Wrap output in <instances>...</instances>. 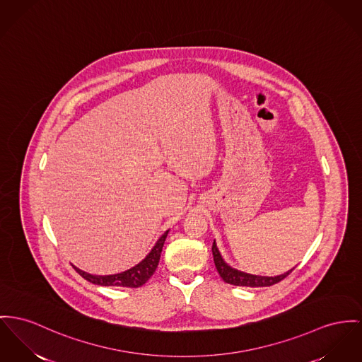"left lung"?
I'll list each match as a JSON object with an SVG mask.
<instances>
[{
    "label": "left lung",
    "mask_w": 362,
    "mask_h": 362,
    "mask_svg": "<svg viewBox=\"0 0 362 362\" xmlns=\"http://www.w3.org/2000/svg\"><path fill=\"white\" fill-rule=\"evenodd\" d=\"M213 257H214V264L217 267L218 273L219 276L222 277V280L228 284H232V286H239V287H269V286H273V284H277L280 283L281 280H284L289 273L293 270L291 269L287 273L284 274H280V276H274V277H269V276H255V274H250V273H244L240 272L238 269H233L230 266L228 265L219 251H218L217 244L216 240L213 243Z\"/></svg>",
    "instance_id": "1"
}]
</instances>
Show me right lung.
<instances>
[{"mask_svg": "<svg viewBox=\"0 0 362 362\" xmlns=\"http://www.w3.org/2000/svg\"><path fill=\"white\" fill-rule=\"evenodd\" d=\"M169 230H166L159 240L156 241V244L153 245V248L151 250V252L145 257L144 259L133 267H130L129 270H124L122 273L117 274H108V276H95L90 273H86L78 267H75V270L88 281L97 284V286H105V287H127V288H139L143 284H145L149 277L155 273L159 259H160V252L163 248L165 240L168 238Z\"/></svg>", "mask_w": 362, "mask_h": 362, "instance_id": "add662e5", "label": "right lung"}]
</instances>
